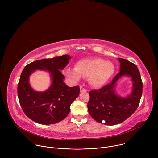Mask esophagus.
I'll return each instance as SVG.
<instances>
[{"label":"esophagus","instance_id":"esophagus-1","mask_svg":"<svg viewBox=\"0 0 158 158\" xmlns=\"http://www.w3.org/2000/svg\"><path fill=\"white\" fill-rule=\"evenodd\" d=\"M80 91H81V92H86L87 90H86L85 88H84L83 87L81 86V87H80Z\"/></svg>","mask_w":158,"mask_h":158}]
</instances>
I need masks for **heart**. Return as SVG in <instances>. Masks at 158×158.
Returning a JSON list of instances; mask_svg holds the SVG:
<instances>
[{
    "instance_id": "1",
    "label": "heart",
    "mask_w": 158,
    "mask_h": 158,
    "mask_svg": "<svg viewBox=\"0 0 158 158\" xmlns=\"http://www.w3.org/2000/svg\"><path fill=\"white\" fill-rule=\"evenodd\" d=\"M115 72V65L110 61L100 57H90L81 59L75 64V68H68L65 75L74 82L82 77L88 78L89 82L94 87L106 84Z\"/></svg>"
}]
</instances>
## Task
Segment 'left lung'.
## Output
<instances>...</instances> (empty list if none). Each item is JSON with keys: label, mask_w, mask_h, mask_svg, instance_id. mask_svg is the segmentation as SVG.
<instances>
[{"label": "left lung", "mask_w": 158, "mask_h": 158, "mask_svg": "<svg viewBox=\"0 0 158 158\" xmlns=\"http://www.w3.org/2000/svg\"><path fill=\"white\" fill-rule=\"evenodd\" d=\"M118 59L120 72L112 82L89 92V113L95 121L105 125H116L129 118L137 109L142 96L143 82L137 66L124 59ZM124 76L130 77L133 82L131 92L126 97L118 95L115 91L117 82Z\"/></svg>", "instance_id": "1"}]
</instances>
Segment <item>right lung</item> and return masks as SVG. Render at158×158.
Masks as SVG:
<instances>
[{"mask_svg":"<svg viewBox=\"0 0 158 158\" xmlns=\"http://www.w3.org/2000/svg\"><path fill=\"white\" fill-rule=\"evenodd\" d=\"M71 56L63 55L51 59L35 60L22 71L17 87L20 104L26 115L40 124H52L65 119L70 112V106L79 96V86H67L61 73L69 64ZM36 70L49 73L52 84L45 92L34 90L29 82L30 75Z\"/></svg>","mask_w":158,"mask_h":158,"instance_id":"add662e5","label":"right lung"}]
</instances>
